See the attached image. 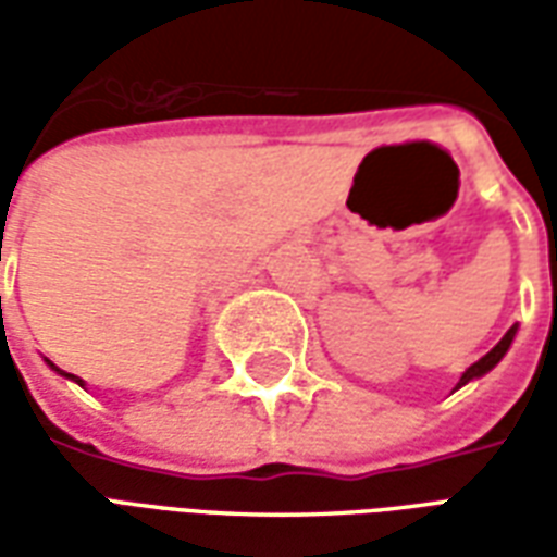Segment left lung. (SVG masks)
I'll return each mask as SVG.
<instances>
[{"label":"left lung","instance_id":"obj_1","mask_svg":"<svg viewBox=\"0 0 557 557\" xmlns=\"http://www.w3.org/2000/svg\"><path fill=\"white\" fill-rule=\"evenodd\" d=\"M516 327H519V325H516V322H513V325L504 331L502 339H498V343H495V346H492V349L486 351V355H483V358H480L478 363H471L466 373L459 375V382H456L454 391H459V387H466L468 382H478V379H483V375H486V373H492V370H495V367L502 363V358H504V355H507V349H510V343H513V337H516Z\"/></svg>","mask_w":557,"mask_h":557}]
</instances>
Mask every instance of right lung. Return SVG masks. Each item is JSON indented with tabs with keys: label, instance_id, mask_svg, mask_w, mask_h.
Listing matches in <instances>:
<instances>
[{
	"label": "right lung",
	"instance_id": "obj_1",
	"mask_svg": "<svg viewBox=\"0 0 557 557\" xmlns=\"http://www.w3.org/2000/svg\"><path fill=\"white\" fill-rule=\"evenodd\" d=\"M50 367H53V363H50ZM59 373H62V370H59Z\"/></svg>",
	"mask_w": 557,
	"mask_h": 557
}]
</instances>
